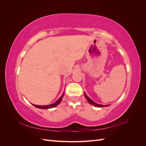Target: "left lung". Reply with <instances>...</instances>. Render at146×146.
<instances>
[{
	"instance_id": "left-lung-1",
	"label": "left lung",
	"mask_w": 146,
	"mask_h": 146,
	"mask_svg": "<svg viewBox=\"0 0 146 146\" xmlns=\"http://www.w3.org/2000/svg\"><path fill=\"white\" fill-rule=\"evenodd\" d=\"M84 94H85V98L86 99V100H88V102H89L90 104L91 105H93L94 106H95V107H108V106H110V105H100V104H96V102H94L93 100H92L89 97H88L87 95L86 94L85 92H84Z\"/></svg>"
}]
</instances>
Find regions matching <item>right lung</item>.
Wrapping results in <instances>:
<instances>
[{
  "instance_id": "right-lung-1",
  "label": "right lung",
  "mask_w": 146,
  "mask_h": 146,
  "mask_svg": "<svg viewBox=\"0 0 146 146\" xmlns=\"http://www.w3.org/2000/svg\"><path fill=\"white\" fill-rule=\"evenodd\" d=\"M64 94V91L63 92V93L62 94V95L61 96L60 98L57 100L55 103L54 104H50V105H34V104H32L33 106H35V107L36 108H40V109H49V108H54L56 106L58 105L61 102V100H62V99L63 98V96Z\"/></svg>"
}]
</instances>
